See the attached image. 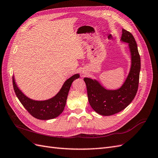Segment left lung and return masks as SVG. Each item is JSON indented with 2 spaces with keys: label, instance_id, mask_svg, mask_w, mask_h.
<instances>
[{
  "label": "left lung",
  "instance_id": "1",
  "mask_svg": "<svg viewBox=\"0 0 158 158\" xmlns=\"http://www.w3.org/2000/svg\"><path fill=\"white\" fill-rule=\"evenodd\" d=\"M121 40L128 43L131 53V68L122 86L116 90H108L96 80L84 78L89 105L99 114L109 116L125 109L135 98L139 84L140 56L135 37L132 33L122 30Z\"/></svg>",
  "mask_w": 158,
  "mask_h": 158
}]
</instances>
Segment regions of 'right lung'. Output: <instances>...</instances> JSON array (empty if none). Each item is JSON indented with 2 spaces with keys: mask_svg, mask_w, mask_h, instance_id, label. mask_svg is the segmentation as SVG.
I'll use <instances>...</instances> for the list:
<instances>
[{
  "mask_svg": "<svg viewBox=\"0 0 158 158\" xmlns=\"http://www.w3.org/2000/svg\"><path fill=\"white\" fill-rule=\"evenodd\" d=\"M79 77L76 74L69 78L55 97L45 101H35L26 97L17 87L14 77L12 84L17 98L28 113L37 119L48 120L58 117L63 111L71 84Z\"/></svg>",
  "mask_w": 158,
  "mask_h": 158,
  "instance_id": "right-lung-1",
  "label": "right lung"
}]
</instances>
